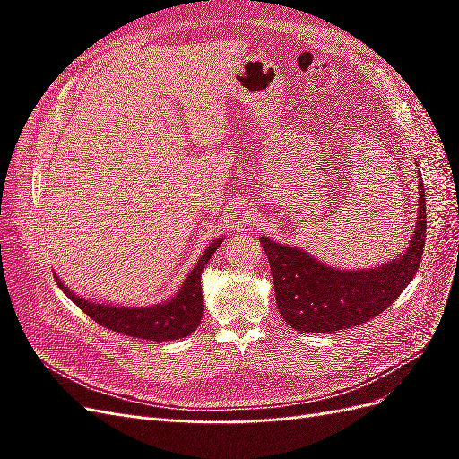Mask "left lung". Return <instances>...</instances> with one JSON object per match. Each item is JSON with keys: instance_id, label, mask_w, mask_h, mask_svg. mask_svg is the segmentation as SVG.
<instances>
[{"instance_id": "1", "label": "left lung", "mask_w": 459, "mask_h": 459, "mask_svg": "<svg viewBox=\"0 0 459 459\" xmlns=\"http://www.w3.org/2000/svg\"><path fill=\"white\" fill-rule=\"evenodd\" d=\"M420 208L410 247L400 258L379 268L339 270L297 247L262 238L270 260L277 310L300 333H337L366 324L400 297L418 273L427 238L425 189L420 182Z\"/></svg>"}]
</instances>
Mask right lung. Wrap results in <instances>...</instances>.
I'll return each instance as SVG.
<instances>
[{
	"label": "right lung",
	"instance_id": "right-lung-1",
	"mask_svg": "<svg viewBox=\"0 0 459 459\" xmlns=\"http://www.w3.org/2000/svg\"><path fill=\"white\" fill-rule=\"evenodd\" d=\"M224 241L218 238L214 243L204 248L203 256L197 260L195 268L187 275L184 285L179 287L178 293L162 304L155 307H143V308H128V307H117V304H100L86 300L84 297H78L71 289H66L59 277L57 285L63 293L71 299L76 307L86 312L93 322L100 325L113 329L117 333L128 337L147 339V341H176L191 335L197 329L201 316H203V289H201V273L204 266L216 253L220 243Z\"/></svg>",
	"mask_w": 459,
	"mask_h": 459
}]
</instances>
